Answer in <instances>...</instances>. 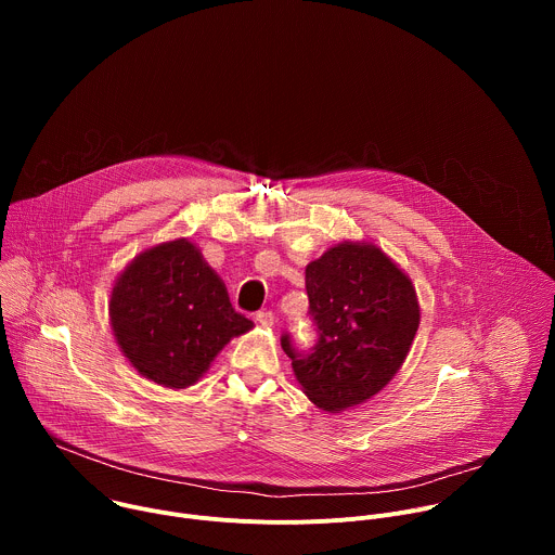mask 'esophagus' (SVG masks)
<instances>
[{
    "mask_svg": "<svg viewBox=\"0 0 555 555\" xmlns=\"http://www.w3.org/2000/svg\"><path fill=\"white\" fill-rule=\"evenodd\" d=\"M257 323H259L261 327H274L276 315H274L272 311H259V313H257Z\"/></svg>",
    "mask_w": 555,
    "mask_h": 555,
    "instance_id": "obj_1",
    "label": "esophagus"
}]
</instances>
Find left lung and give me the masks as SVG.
I'll list each match as a JSON object with an SVG mask.
<instances>
[{
	"mask_svg": "<svg viewBox=\"0 0 555 555\" xmlns=\"http://www.w3.org/2000/svg\"><path fill=\"white\" fill-rule=\"evenodd\" d=\"M319 343L298 353L281 338L302 392L321 411H349L377 395L404 364L420 327L409 274L379 246L334 244L305 268Z\"/></svg>",
	"mask_w": 555,
	"mask_h": 555,
	"instance_id": "obj_1",
	"label": "left lung"
}]
</instances>
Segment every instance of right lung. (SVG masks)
<instances>
[{"label":"right lung","instance_id":"right-lung-1","mask_svg":"<svg viewBox=\"0 0 555 555\" xmlns=\"http://www.w3.org/2000/svg\"><path fill=\"white\" fill-rule=\"evenodd\" d=\"M109 323L129 364L165 388L193 386L232 338L255 327L186 236L127 263L112 287Z\"/></svg>","mask_w":555,"mask_h":555}]
</instances>
